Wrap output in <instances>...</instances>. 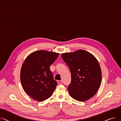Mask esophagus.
Instances as JSON below:
<instances>
[{
    "label": "esophagus",
    "instance_id": "34e87169",
    "mask_svg": "<svg viewBox=\"0 0 121 121\" xmlns=\"http://www.w3.org/2000/svg\"><path fill=\"white\" fill-rule=\"evenodd\" d=\"M62 81H58V83H59V84H61L62 83Z\"/></svg>",
    "mask_w": 121,
    "mask_h": 121
}]
</instances>
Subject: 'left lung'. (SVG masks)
<instances>
[{"instance_id":"left-lung-1","label":"left lung","mask_w":121,"mask_h":121,"mask_svg":"<svg viewBox=\"0 0 121 121\" xmlns=\"http://www.w3.org/2000/svg\"><path fill=\"white\" fill-rule=\"evenodd\" d=\"M61 57L71 74V81L68 87L71 97L80 102L93 97L102 82L101 69L95 56L87 51L79 50L63 53Z\"/></svg>"}]
</instances>
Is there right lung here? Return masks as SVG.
<instances>
[{"instance_id": "right-lung-1", "label": "right lung", "mask_w": 121, "mask_h": 121, "mask_svg": "<svg viewBox=\"0 0 121 121\" xmlns=\"http://www.w3.org/2000/svg\"><path fill=\"white\" fill-rule=\"evenodd\" d=\"M59 54L39 50L30 54L21 67L20 81L26 93L33 99L42 102L50 97L57 86L50 66Z\"/></svg>"}]
</instances>
